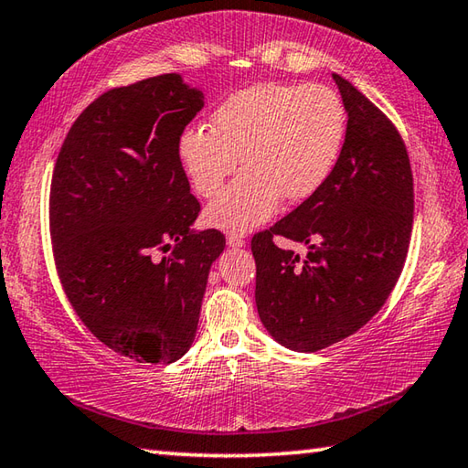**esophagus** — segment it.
<instances>
[{"mask_svg": "<svg viewBox=\"0 0 468 468\" xmlns=\"http://www.w3.org/2000/svg\"><path fill=\"white\" fill-rule=\"evenodd\" d=\"M227 243L231 245V248H243L245 239H243L241 235H237V233H229V235H227Z\"/></svg>", "mask_w": 468, "mask_h": 468, "instance_id": "obj_1", "label": "esophagus"}]
</instances>
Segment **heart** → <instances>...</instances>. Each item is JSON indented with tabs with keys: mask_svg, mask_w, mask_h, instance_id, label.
<instances>
[{
	"mask_svg": "<svg viewBox=\"0 0 468 468\" xmlns=\"http://www.w3.org/2000/svg\"><path fill=\"white\" fill-rule=\"evenodd\" d=\"M346 113L324 84L264 82L237 90L212 113V128H189L177 154L202 197L218 192L239 163L248 165L206 210L210 225L243 233L266 223L282 200L318 194L338 161Z\"/></svg>",
	"mask_w": 468,
	"mask_h": 468,
	"instance_id": "b5f03b06",
	"label": "heart"
}]
</instances>
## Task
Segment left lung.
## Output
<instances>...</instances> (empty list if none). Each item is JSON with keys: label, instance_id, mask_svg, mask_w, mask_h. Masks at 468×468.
Returning a JSON list of instances; mask_svg holds the SVG:
<instances>
[{"label": "left lung", "instance_id": "8db88e82", "mask_svg": "<svg viewBox=\"0 0 468 468\" xmlns=\"http://www.w3.org/2000/svg\"><path fill=\"white\" fill-rule=\"evenodd\" d=\"M348 115L340 156L318 194L251 237L260 320L281 345L315 353L382 310L413 231V171L384 111L332 74ZM276 236L305 242L298 258Z\"/></svg>", "mask_w": 468, "mask_h": 468}]
</instances>
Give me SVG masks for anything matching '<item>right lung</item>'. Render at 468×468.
<instances>
[{
	"instance_id": "right-lung-1",
	"label": "right lung",
	"mask_w": 468,
	"mask_h": 468,
	"mask_svg": "<svg viewBox=\"0 0 468 468\" xmlns=\"http://www.w3.org/2000/svg\"><path fill=\"white\" fill-rule=\"evenodd\" d=\"M204 97L177 74L102 92L69 128L53 167L55 271L78 318L111 351L173 363L196 336L208 272L225 250L194 233L177 144Z\"/></svg>"
}]
</instances>
